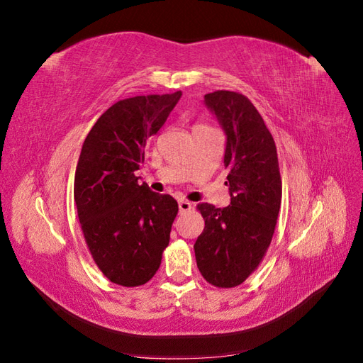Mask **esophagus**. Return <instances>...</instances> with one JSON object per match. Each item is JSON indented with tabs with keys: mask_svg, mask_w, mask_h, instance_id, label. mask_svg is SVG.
I'll use <instances>...</instances> for the list:
<instances>
[{
	"mask_svg": "<svg viewBox=\"0 0 363 363\" xmlns=\"http://www.w3.org/2000/svg\"><path fill=\"white\" fill-rule=\"evenodd\" d=\"M179 208H180V212H188L192 208V203L186 201V200H180L179 201Z\"/></svg>",
	"mask_w": 363,
	"mask_h": 363,
	"instance_id": "34e87169",
	"label": "esophagus"
}]
</instances>
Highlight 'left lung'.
Instances as JSON below:
<instances>
[{
    "instance_id": "left-lung-1",
    "label": "left lung",
    "mask_w": 363,
    "mask_h": 363,
    "mask_svg": "<svg viewBox=\"0 0 363 363\" xmlns=\"http://www.w3.org/2000/svg\"><path fill=\"white\" fill-rule=\"evenodd\" d=\"M204 106L225 133L227 207L203 203V233L195 240L201 276L218 288H233L257 268L271 244L281 203V180L272 135L247 96L216 91Z\"/></svg>"
}]
</instances>
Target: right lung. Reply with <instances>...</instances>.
<instances>
[{"mask_svg": "<svg viewBox=\"0 0 363 363\" xmlns=\"http://www.w3.org/2000/svg\"><path fill=\"white\" fill-rule=\"evenodd\" d=\"M182 91L118 101L86 136L74 179V201L87 248L112 283L145 284L160 267L179 212L171 195L152 192L135 171L147 140L167 123Z\"/></svg>", "mask_w": 363, "mask_h": 363, "instance_id": "add662e5", "label": "right lung"}]
</instances>
